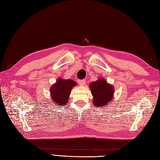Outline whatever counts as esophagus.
Wrapping results in <instances>:
<instances>
[{"mask_svg":"<svg viewBox=\"0 0 160 160\" xmlns=\"http://www.w3.org/2000/svg\"><path fill=\"white\" fill-rule=\"evenodd\" d=\"M78 83L81 86H83L85 85V80L82 79V80H78Z\"/></svg>","mask_w":160,"mask_h":160,"instance_id":"obj_1","label":"esophagus"}]
</instances>
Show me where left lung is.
<instances>
[{
  "mask_svg": "<svg viewBox=\"0 0 160 160\" xmlns=\"http://www.w3.org/2000/svg\"><path fill=\"white\" fill-rule=\"evenodd\" d=\"M91 94L93 97V105L98 108H108L113 98V86L108 83L103 78L89 84Z\"/></svg>",
  "mask_w": 160,
  "mask_h": 160,
  "instance_id": "left-lung-1",
  "label": "left lung"
}]
</instances>
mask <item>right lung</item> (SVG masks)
<instances>
[{
    "mask_svg": "<svg viewBox=\"0 0 160 160\" xmlns=\"http://www.w3.org/2000/svg\"><path fill=\"white\" fill-rule=\"evenodd\" d=\"M76 85V82L72 79H57L50 89L52 103L60 107L66 105L68 102L71 89Z\"/></svg>",
    "mask_w": 160,
    "mask_h": 160,
    "instance_id": "add662e5",
    "label": "right lung"
}]
</instances>
